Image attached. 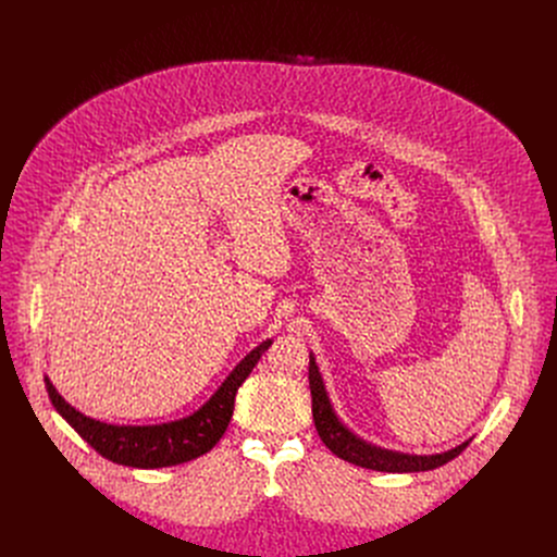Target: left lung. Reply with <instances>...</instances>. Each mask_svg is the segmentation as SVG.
Instances as JSON below:
<instances>
[{
    "mask_svg": "<svg viewBox=\"0 0 557 557\" xmlns=\"http://www.w3.org/2000/svg\"><path fill=\"white\" fill-rule=\"evenodd\" d=\"M308 383H310V394H312V419H314L317 434H320L324 445L335 456H339L357 467H366V469H374V471H389V473L428 471V469H436V467L449 462L469 445V441H467L449 451L434 454V456H410V454H401V451L374 447V445L357 438L348 428L342 425V421L333 412L322 374H320V370H317L312 355H310V363H308Z\"/></svg>",
    "mask_w": 557,
    "mask_h": 557,
    "instance_id": "left-lung-1",
    "label": "left lung"
}]
</instances>
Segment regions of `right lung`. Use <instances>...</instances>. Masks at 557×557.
Here are the masks:
<instances>
[{
	"label": "right lung",
	"mask_w": 557,
	"mask_h": 557,
	"mask_svg": "<svg viewBox=\"0 0 557 557\" xmlns=\"http://www.w3.org/2000/svg\"><path fill=\"white\" fill-rule=\"evenodd\" d=\"M271 344V339L262 342L237 363L235 370L224 379V383L198 412H194L187 419L163 425H108L82 414L70 404H65V399L54 389L48 376L46 389L54 410L103 458L116 465L138 469L172 467L194 460L213 449V445L222 438L233 417L237 387L245 383V379L251 374V370Z\"/></svg>",
	"instance_id": "obj_1"
}]
</instances>
